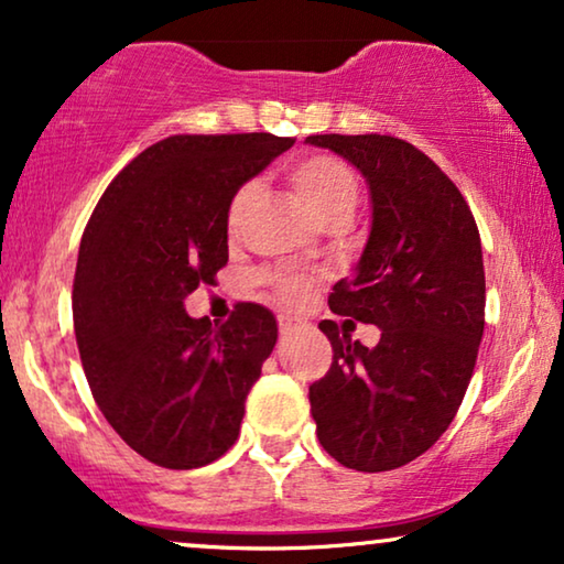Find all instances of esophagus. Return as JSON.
<instances>
[{
    "instance_id": "34e87169",
    "label": "esophagus",
    "mask_w": 564,
    "mask_h": 564,
    "mask_svg": "<svg viewBox=\"0 0 564 564\" xmlns=\"http://www.w3.org/2000/svg\"><path fill=\"white\" fill-rule=\"evenodd\" d=\"M299 327H302V325H299L296 319H289V317H278V329H281V335H283V337H291V335L296 333Z\"/></svg>"
}]
</instances>
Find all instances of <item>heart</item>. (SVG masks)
<instances>
[{
	"mask_svg": "<svg viewBox=\"0 0 564 564\" xmlns=\"http://www.w3.org/2000/svg\"><path fill=\"white\" fill-rule=\"evenodd\" d=\"M289 183L294 187L299 198L310 206V212L317 216L322 224L340 219V216L356 214L358 206V177L350 170V164L329 154H314L294 162L289 167ZM254 195V185L247 183L231 195L227 206V229L235 235L239 224L245 219L247 206H250ZM270 286L275 289L278 299L289 306H302L310 302L312 283L304 278H286V275H270Z\"/></svg>",
	"mask_w": 564,
	"mask_h": 564,
	"instance_id": "heart-1",
	"label": "heart"
}]
</instances>
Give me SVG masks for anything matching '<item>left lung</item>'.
<instances>
[{"instance_id":"1","label":"left lung","mask_w":564,"mask_h":564,"mask_svg":"<svg viewBox=\"0 0 564 564\" xmlns=\"http://www.w3.org/2000/svg\"><path fill=\"white\" fill-rule=\"evenodd\" d=\"M348 160L369 185L371 231L329 310L381 329L366 348L319 329L333 366L310 387L325 452L343 467L387 471L425 454L467 392L485 329L482 242L452 180L408 141L379 133L306 137Z\"/></svg>"}]
</instances>
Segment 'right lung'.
Here are the masks:
<instances>
[{"label": "right lung", "mask_w": 564, "mask_h": 564, "mask_svg": "<svg viewBox=\"0 0 564 564\" xmlns=\"http://www.w3.org/2000/svg\"><path fill=\"white\" fill-rule=\"evenodd\" d=\"M294 139L170 137L126 164L79 245L74 333L97 408L156 467H206L235 446L278 325L237 304L212 325L185 299L227 265V206Z\"/></svg>", "instance_id": "add662e5"}]
</instances>
